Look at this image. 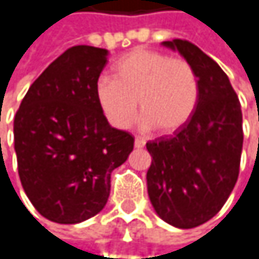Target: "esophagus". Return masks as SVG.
<instances>
[{
	"instance_id": "34e87169",
	"label": "esophagus",
	"mask_w": 259,
	"mask_h": 259,
	"mask_svg": "<svg viewBox=\"0 0 259 259\" xmlns=\"http://www.w3.org/2000/svg\"><path fill=\"white\" fill-rule=\"evenodd\" d=\"M146 146V141L143 138H135V147L137 149H143Z\"/></svg>"
}]
</instances>
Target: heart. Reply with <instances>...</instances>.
Returning a JSON list of instances; mask_svg holds the SVG:
<instances>
[{"label":"heart","mask_w":259,"mask_h":259,"mask_svg":"<svg viewBox=\"0 0 259 259\" xmlns=\"http://www.w3.org/2000/svg\"><path fill=\"white\" fill-rule=\"evenodd\" d=\"M112 72L113 79L101 76L97 81L95 97L115 128L124 131L134 122L138 104L143 127H156L161 134L178 131L196 110L199 81L186 58L138 47L122 55Z\"/></svg>","instance_id":"obj_1"}]
</instances>
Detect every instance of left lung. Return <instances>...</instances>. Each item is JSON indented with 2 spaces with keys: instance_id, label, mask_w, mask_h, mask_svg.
<instances>
[{
  "instance_id": "obj_1",
  "label": "left lung",
  "mask_w": 259,
  "mask_h": 259,
  "mask_svg": "<svg viewBox=\"0 0 259 259\" xmlns=\"http://www.w3.org/2000/svg\"><path fill=\"white\" fill-rule=\"evenodd\" d=\"M193 66L199 101L170 137L146 144L152 155L147 192L161 220L192 229L213 218L233 190L243 150L241 104L224 70L186 39L164 41Z\"/></svg>"
}]
</instances>
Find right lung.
<instances>
[{"label": "right lung", "mask_w": 259, "mask_h": 259, "mask_svg": "<svg viewBox=\"0 0 259 259\" xmlns=\"http://www.w3.org/2000/svg\"><path fill=\"white\" fill-rule=\"evenodd\" d=\"M107 55L92 46L67 49L35 79L15 115L23 189L53 223L76 224L100 213L112 172L134 150V137L109 124L95 97Z\"/></svg>", "instance_id": "add662e5"}]
</instances>
